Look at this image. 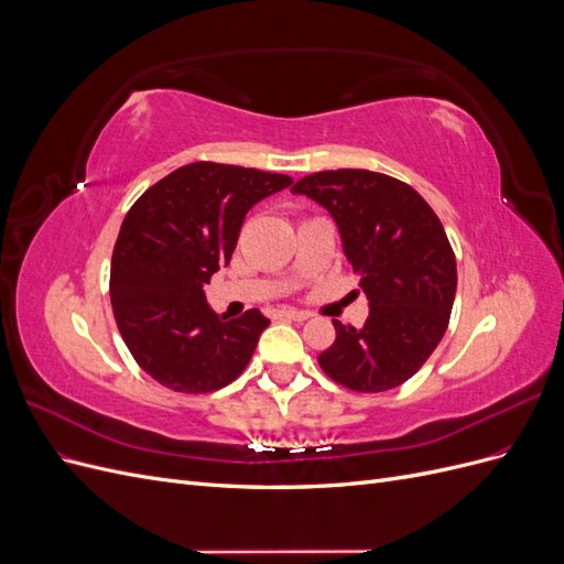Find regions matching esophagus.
Masks as SVG:
<instances>
[{"label": "esophagus", "mask_w": 564, "mask_h": 564, "mask_svg": "<svg viewBox=\"0 0 564 564\" xmlns=\"http://www.w3.org/2000/svg\"><path fill=\"white\" fill-rule=\"evenodd\" d=\"M278 317L280 319H294V322H305L311 317V313H305V311H294V308H282V311H278Z\"/></svg>", "instance_id": "1"}]
</instances>
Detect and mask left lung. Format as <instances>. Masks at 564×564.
<instances>
[{"label": "left lung", "mask_w": 564, "mask_h": 564, "mask_svg": "<svg viewBox=\"0 0 564 564\" xmlns=\"http://www.w3.org/2000/svg\"><path fill=\"white\" fill-rule=\"evenodd\" d=\"M294 195L327 209L369 301L360 329L334 319L336 340L317 360L357 392H383L412 379L447 332L456 259L440 218L412 185L367 169L301 178Z\"/></svg>", "instance_id": "1"}]
</instances>
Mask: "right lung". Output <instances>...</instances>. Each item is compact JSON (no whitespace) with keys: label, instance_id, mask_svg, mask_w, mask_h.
<instances>
[{"label":"right lung","instance_id":"1","mask_svg":"<svg viewBox=\"0 0 564 564\" xmlns=\"http://www.w3.org/2000/svg\"><path fill=\"white\" fill-rule=\"evenodd\" d=\"M292 185L259 169L195 162L139 197L119 228L110 301L133 360L176 392H209L235 381L270 319L251 308L228 319L204 294L230 263L247 212Z\"/></svg>","mask_w":564,"mask_h":564}]
</instances>
